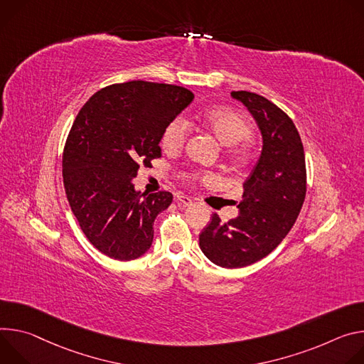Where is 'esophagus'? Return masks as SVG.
Masks as SVG:
<instances>
[{
	"instance_id": "obj_1",
	"label": "esophagus",
	"mask_w": 364,
	"mask_h": 364,
	"mask_svg": "<svg viewBox=\"0 0 364 364\" xmlns=\"http://www.w3.org/2000/svg\"><path fill=\"white\" fill-rule=\"evenodd\" d=\"M176 200H178V204L182 205V207H189V205H192V199H191L189 196H185V195H178V196H176Z\"/></svg>"
}]
</instances>
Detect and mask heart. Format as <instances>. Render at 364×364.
<instances>
[{
  "label": "heart",
  "instance_id": "b5f03b06",
  "mask_svg": "<svg viewBox=\"0 0 364 364\" xmlns=\"http://www.w3.org/2000/svg\"><path fill=\"white\" fill-rule=\"evenodd\" d=\"M203 123L223 146L230 147L234 159L240 160L247 156L246 146H235L252 136V124L246 117L228 108H214L204 114ZM188 136L189 124L182 118H175L161 134V146L169 153L179 151L185 146ZM204 179H213V176L205 173Z\"/></svg>",
  "mask_w": 364,
  "mask_h": 364
}]
</instances>
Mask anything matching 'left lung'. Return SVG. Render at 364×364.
Instances as JSON below:
<instances>
[{"label": "left lung", "instance_id": "obj_1", "mask_svg": "<svg viewBox=\"0 0 364 364\" xmlns=\"http://www.w3.org/2000/svg\"><path fill=\"white\" fill-rule=\"evenodd\" d=\"M231 97L256 119L262 154L243 183L238 217L223 223L214 214L199 234V247L217 266L237 269L266 257L291 231L305 200L306 169L301 136L287 112L255 92Z\"/></svg>", "mask_w": 364, "mask_h": 364}]
</instances>
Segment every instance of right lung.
<instances>
[{
    "mask_svg": "<svg viewBox=\"0 0 364 364\" xmlns=\"http://www.w3.org/2000/svg\"><path fill=\"white\" fill-rule=\"evenodd\" d=\"M193 100L182 87L132 80L95 92L76 115L63 149V185L90 243L129 262L153 243V223L173 195L141 193L133 179L161 156L166 126Z\"/></svg>",
    "mask_w": 364,
    "mask_h": 364,
    "instance_id": "right-lung-1",
    "label": "right lung"
}]
</instances>
